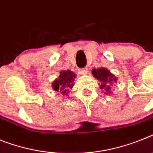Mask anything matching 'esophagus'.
Returning <instances> with one entry per match:
<instances>
[{
    "instance_id": "34e87169",
    "label": "esophagus",
    "mask_w": 153,
    "mask_h": 153,
    "mask_svg": "<svg viewBox=\"0 0 153 153\" xmlns=\"http://www.w3.org/2000/svg\"><path fill=\"white\" fill-rule=\"evenodd\" d=\"M79 72L82 74H85L88 73V68H80L79 69Z\"/></svg>"
}]
</instances>
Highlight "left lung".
I'll return each instance as SVG.
<instances>
[{"instance_id":"1","label":"left lung","mask_w":153,"mask_h":153,"mask_svg":"<svg viewBox=\"0 0 153 153\" xmlns=\"http://www.w3.org/2000/svg\"><path fill=\"white\" fill-rule=\"evenodd\" d=\"M92 74L95 78H96V79H98L99 82H100V87L101 89H103L105 91V94H110L111 88L117 79L116 77L114 76L112 73H110L108 69L105 68L93 69L92 71Z\"/></svg>"}]
</instances>
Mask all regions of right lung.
I'll use <instances>...</instances> for the list:
<instances>
[{
	"instance_id": "obj_1",
	"label": "right lung",
	"mask_w": 153,
	"mask_h": 153,
	"mask_svg": "<svg viewBox=\"0 0 153 153\" xmlns=\"http://www.w3.org/2000/svg\"><path fill=\"white\" fill-rule=\"evenodd\" d=\"M75 74L71 71H62L60 72L58 79L53 82V88L56 92H60L64 96H68L71 89L74 86Z\"/></svg>"
}]
</instances>
